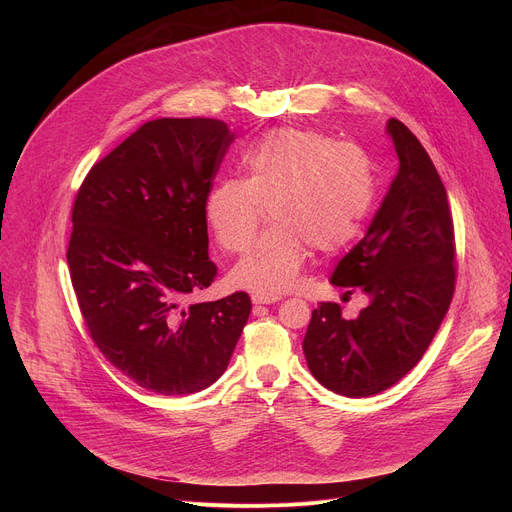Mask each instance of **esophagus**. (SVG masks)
<instances>
[{
  "label": "esophagus",
  "mask_w": 512,
  "mask_h": 512,
  "mask_svg": "<svg viewBox=\"0 0 512 512\" xmlns=\"http://www.w3.org/2000/svg\"><path fill=\"white\" fill-rule=\"evenodd\" d=\"M251 300H253L255 306H261V304H275V302H279L281 298H279V296H253Z\"/></svg>",
  "instance_id": "34e87169"
}]
</instances>
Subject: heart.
<instances>
[{
  "label": "heart",
  "instance_id": "heart-1",
  "mask_svg": "<svg viewBox=\"0 0 512 512\" xmlns=\"http://www.w3.org/2000/svg\"><path fill=\"white\" fill-rule=\"evenodd\" d=\"M245 178L218 182L204 216L216 245L243 251L265 208L271 227L229 273L237 289L281 296L296 285L310 245L334 253L350 245L375 200V174L358 145L310 129L265 133L243 158Z\"/></svg>",
  "mask_w": 512,
  "mask_h": 512
}]
</instances>
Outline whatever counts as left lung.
<instances>
[{
  "instance_id": "8db88e82",
  "label": "left lung",
  "mask_w": 512,
  "mask_h": 512,
  "mask_svg": "<svg viewBox=\"0 0 512 512\" xmlns=\"http://www.w3.org/2000/svg\"><path fill=\"white\" fill-rule=\"evenodd\" d=\"M387 133L399 172L373 223L336 265L332 283L371 298L358 318L322 302L304 338L312 375L344 397L377 395L401 381L431 344L456 285L448 194L419 139L397 119Z\"/></svg>"
}]
</instances>
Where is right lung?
<instances>
[{
    "label": "right lung",
    "mask_w": 512,
    "mask_h": 512,
    "mask_svg": "<svg viewBox=\"0 0 512 512\" xmlns=\"http://www.w3.org/2000/svg\"><path fill=\"white\" fill-rule=\"evenodd\" d=\"M233 139L218 119L143 123L91 168L72 206L66 261L89 334L152 393L210 387L251 314L245 291L188 306L216 277L204 204Z\"/></svg>",
    "instance_id": "right-lung-1"
}]
</instances>
